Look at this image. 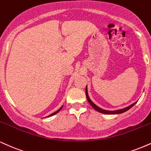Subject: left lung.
<instances>
[{
  "instance_id": "1",
  "label": "left lung",
  "mask_w": 151,
  "mask_h": 151,
  "mask_svg": "<svg viewBox=\"0 0 151 151\" xmlns=\"http://www.w3.org/2000/svg\"><path fill=\"white\" fill-rule=\"evenodd\" d=\"M86 99H87V100H88V103H90L91 105V106L93 107V108L94 109H95L96 111L101 112V113H103V114H107V115H115V114H121V113H123V112L127 111L128 110H129L130 108H132V107H133L134 105H135L136 103H137V102L134 103L133 104L130 105L129 106L127 107V108H123V109H120V110H103V109L99 108V107L97 106V105H96L95 104V103H93V102H92L91 100L90 99L89 96H88V90H87V86H86Z\"/></svg>"
}]
</instances>
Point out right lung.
<instances>
[{"label": "right lung", "mask_w": 151, "mask_h": 151, "mask_svg": "<svg viewBox=\"0 0 151 151\" xmlns=\"http://www.w3.org/2000/svg\"><path fill=\"white\" fill-rule=\"evenodd\" d=\"M63 106H62V107H61V108H60V109H59V110H57V111H55V112H53V113H52V114H50V115H48V116H47V117H50V116H52V115H55V114H57V113H58V112H59V111H60V110H61V109H62V108H63Z\"/></svg>", "instance_id": "obj_1"}]
</instances>
